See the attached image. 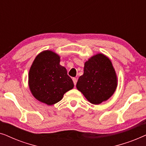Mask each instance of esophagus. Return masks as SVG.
I'll return each instance as SVG.
<instances>
[{
  "mask_svg": "<svg viewBox=\"0 0 146 146\" xmlns=\"http://www.w3.org/2000/svg\"><path fill=\"white\" fill-rule=\"evenodd\" d=\"M72 80H73V82H74V86L76 85L77 78H72Z\"/></svg>",
  "mask_w": 146,
  "mask_h": 146,
  "instance_id": "esophagus-1",
  "label": "esophagus"
}]
</instances>
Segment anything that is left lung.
<instances>
[{"label": "left lung", "instance_id": "obj_1", "mask_svg": "<svg viewBox=\"0 0 146 146\" xmlns=\"http://www.w3.org/2000/svg\"><path fill=\"white\" fill-rule=\"evenodd\" d=\"M117 76L110 60L103 54H97L84 64V74L76 88L93 104L108 100L115 91Z\"/></svg>", "mask_w": 146, "mask_h": 146}]
</instances>
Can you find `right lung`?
Segmentation results:
<instances>
[{
  "mask_svg": "<svg viewBox=\"0 0 146 146\" xmlns=\"http://www.w3.org/2000/svg\"><path fill=\"white\" fill-rule=\"evenodd\" d=\"M59 55L51 50L36 56L29 74V88L38 100L51 106L62 99L66 92L74 88L67 70L60 65Z\"/></svg>",
  "mask_w": 146,
  "mask_h": 146,
  "instance_id": "right-lung-1",
  "label": "right lung"
}]
</instances>
